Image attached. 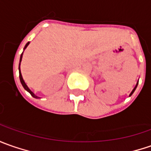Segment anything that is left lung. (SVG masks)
Masks as SVG:
<instances>
[{
  "label": "left lung",
  "mask_w": 151,
  "mask_h": 151,
  "mask_svg": "<svg viewBox=\"0 0 151 151\" xmlns=\"http://www.w3.org/2000/svg\"><path fill=\"white\" fill-rule=\"evenodd\" d=\"M138 83H139V82H138ZM138 83H136V85H135V87L134 88V89H133V90H132V92L130 93V94H129V96H131V95H132V94H133V93H134V90L136 89V88H137V85H138Z\"/></svg>",
  "instance_id": "left-lung-1"
}]
</instances>
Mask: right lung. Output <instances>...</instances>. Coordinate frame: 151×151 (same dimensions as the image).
I'll return each instance as SVG.
<instances>
[{
	"instance_id": "1",
	"label": "right lung",
	"mask_w": 151,
	"mask_h": 151,
	"mask_svg": "<svg viewBox=\"0 0 151 151\" xmlns=\"http://www.w3.org/2000/svg\"><path fill=\"white\" fill-rule=\"evenodd\" d=\"M29 43H30V42H27V43L26 44L25 47H24V49H26V48H27V47L28 46ZM22 53H23V52H22ZM22 55H21V58H20V63H21V62H22ZM19 78H20V81H21V83H22V86H23L24 88H25L27 91L28 92V93H30V94H31L32 96L33 97V98H36V99L39 98V97H37V95H35L30 90V88H29L28 87H27V85L26 84V83L24 82L23 78H22V73H21V70H20V64H19Z\"/></svg>"
}]
</instances>
